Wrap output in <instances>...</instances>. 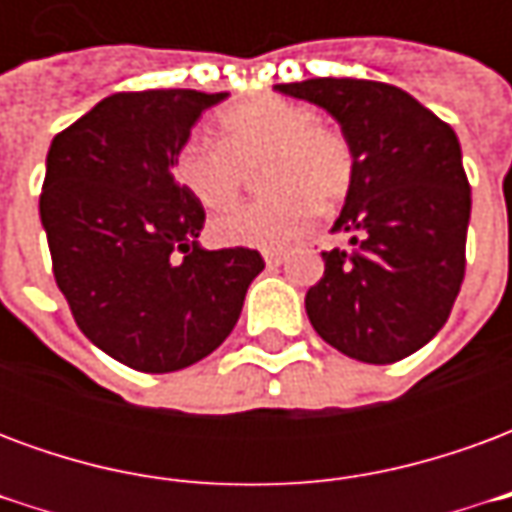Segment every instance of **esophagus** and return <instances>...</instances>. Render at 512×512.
Listing matches in <instances>:
<instances>
[{
	"mask_svg": "<svg viewBox=\"0 0 512 512\" xmlns=\"http://www.w3.org/2000/svg\"><path fill=\"white\" fill-rule=\"evenodd\" d=\"M263 260H266L268 268H277L288 260V252L285 249H271V252H263Z\"/></svg>",
	"mask_w": 512,
	"mask_h": 512,
	"instance_id": "esophagus-1",
	"label": "esophagus"
}]
</instances>
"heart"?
Instances as JSON below:
<instances>
[{
    "label": "heart",
    "instance_id": "heart-1",
    "mask_svg": "<svg viewBox=\"0 0 512 512\" xmlns=\"http://www.w3.org/2000/svg\"><path fill=\"white\" fill-rule=\"evenodd\" d=\"M315 109L285 95H255L230 106L213 126L216 147L186 142L172 178L191 200L219 211L238 197L246 169L257 172L260 200L211 222V238L235 249H279L296 241L318 208H332L354 183V150L343 131L315 123Z\"/></svg>",
    "mask_w": 512,
    "mask_h": 512
}]
</instances>
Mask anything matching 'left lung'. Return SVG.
I'll return each mask as SVG.
<instances>
[{
	"instance_id": "obj_1",
	"label": "left lung",
	"mask_w": 512,
	"mask_h": 512,
	"mask_svg": "<svg viewBox=\"0 0 512 512\" xmlns=\"http://www.w3.org/2000/svg\"><path fill=\"white\" fill-rule=\"evenodd\" d=\"M274 90L326 109L354 150V183L332 227L351 249L321 252L307 318L351 359H406L436 337L461 290L472 213L461 142L392 84L307 79Z\"/></svg>"
}]
</instances>
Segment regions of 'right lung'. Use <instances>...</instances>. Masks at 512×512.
<instances>
[{
  "label": "right lung",
  "instance_id": "obj_1",
  "mask_svg": "<svg viewBox=\"0 0 512 512\" xmlns=\"http://www.w3.org/2000/svg\"><path fill=\"white\" fill-rule=\"evenodd\" d=\"M227 93H115L54 136L40 222L84 337L120 365L172 373L238 323L255 249H202V205L172 178L191 128Z\"/></svg>",
  "mask_w": 512,
  "mask_h": 512
}]
</instances>
